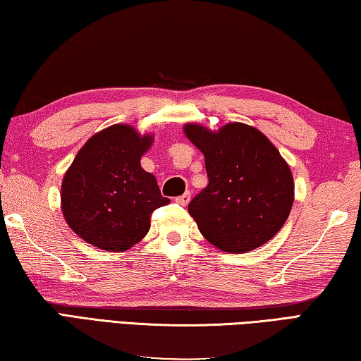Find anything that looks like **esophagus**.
Listing matches in <instances>:
<instances>
[{
	"label": "esophagus",
	"instance_id": "esophagus-1",
	"mask_svg": "<svg viewBox=\"0 0 361 361\" xmlns=\"http://www.w3.org/2000/svg\"><path fill=\"white\" fill-rule=\"evenodd\" d=\"M190 198H192L190 192H185L184 195H180V197H177V198H176V203H177V204H180V206H187V204H188V201H190Z\"/></svg>",
	"mask_w": 361,
	"mask_h": 361
}]
</instances>
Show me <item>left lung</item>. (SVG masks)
Wrapping results in <instances>:
<instances>
[{"mask_svg":"<svg viewBox=\"0 0 361 361\" xmlns=\"http://www.w3.org/2000/svg\"><path fill=\"white\" fill-rule=\"evenodd\" d=\"M188 141L203 152L209 184L188 204V214L219 250L244 254L273 239L295 200L288 163L255 126L233 122L209 130L185 123Z\"/></svg>","mask_w":361,"mask_h":361,"instance_id":"left-lung-1","label":"left lung"}]
</instances>
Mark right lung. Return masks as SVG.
Returning <instances> with one entry per match:
<instances>
[{
	"instance_id": "right-lung-1",
	"label": "right lung",
	"mask_w": 361,
	"mask_h": 361,
	"mask_svg": "<svg viewBox=\"0 0 361 361\" xmlns=\"http://www.w3.org/2000/svg\"><path fill=\"white\" fill-rule=\"evenodd\" d=\"M154 135L116 123L88 139L61 182V212L85 243L125 252L150 228V214L169 204L155 176L141 166Z\"/></svg>"
}]
</instances>
